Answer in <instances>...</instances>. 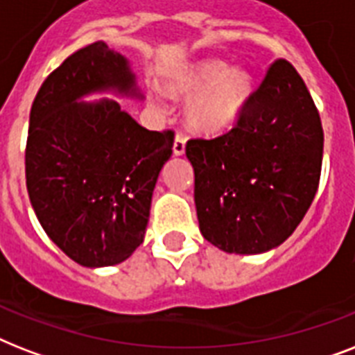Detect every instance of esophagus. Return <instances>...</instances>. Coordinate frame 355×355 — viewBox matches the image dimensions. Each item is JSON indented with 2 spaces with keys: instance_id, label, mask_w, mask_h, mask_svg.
Masks as SVG:
<instances>
[{
  "instance_id": "1",
  "label": "esophagus",
  "mask_w": 355,
  "mask_h": 355,
  "mask_svg": "<svg viewBox=\"0 0 355 355\" xmlns=\"http://www.w3.org/2000/svg\"><path fill=\"white\" fill-rule=\"evenodd\" d=\"M186 153V138L182 134H177L175 136V144H173V155L182 156Z\"/></svg>"
}]
</instances>
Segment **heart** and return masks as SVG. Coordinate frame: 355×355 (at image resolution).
Listing matches in <instances>:
<instances>
[{
	"label": "heart",
	"mask_w": 355,
	"mask_h": 355,
	"mask_svg": "<svg viewBox=\"0 0 355 355\" xmlns=\"http://www.w3.org/2000/svg\"><path fill=\"white\" fill-rule=\"evenodd\" d=\"M167 92L177 99H188L184 118L188 127L202 136H216L232 127L254 94L252 75L230 68L225 60L208 58L188 66L167 80ZM164 110L160 96L150 97Z\"/></svg>",
	"instance_id": "b5f03b06"
}]
</instances>
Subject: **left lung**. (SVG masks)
I'll return each mask as SVG.
<instances>
[{
	"label": "left lung",
	"mask_w": 355,
	"mask_h": 355,
	"mask_svg": "<svg viewBox=\"0 0 355 355\" xmlns=\"http://www.w3.org/2000/svg\"><path fill=\"white\" fill-rule=\"evenodd\" d=\"M322 145L320 116L302 77L276 60L230 132L186 145L205 239L230 254L282 245L313 202Z\"/></svg>",
	"instance_id": "left-lung-1"
}]
</instances>
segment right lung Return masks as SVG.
I'll list each match as a JSON object with an SVG mask.
<instances>
[{"mask_svg": "<svg viewBox=\"0 0 355 355\" xmlns=\"http://www.w3.org/2000/svg\"><path fill=\"white\" fill-rule=\"evenodd\" d=\"M144 99L128 58L105 42L68 57L36 94L25 178L42 228L85 267L118 265L144 243L153 191L173 153V132L147 130L118 101Z\"/></svg>", "mask_w": 355, "mask_h": 355, "instance_id": "1", "label": "right lung"}]
</instances>
